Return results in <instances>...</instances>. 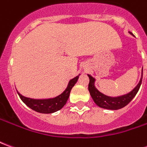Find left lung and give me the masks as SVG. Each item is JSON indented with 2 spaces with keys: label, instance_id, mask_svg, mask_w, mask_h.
Listing matches in <instances>:
<instances>
[{
  "label": "left lung",
  "instance_id": "8db88e82",
  "mask_svg": "<svg viewBox=\"0 0 147 147\" xmlns=\"http://www.w3.org/2000/svg\"><path fill=\"white\" fill-rule=\"evenodd\" d=\"M88 76L90 78L88 90H89L90 96L92 97L94 102H95L96 105H98L101 108L112 109V110L120 109L126 106L132 100L133 98L136 95V94L138 93L139 88H140V86H141L142 80V76L139 84L129 94H125L123 96H120V97H117V98H111V97L104 95L103 94L99 92L98 90L94 87V79L92 76H90V75H88Z\"/></svg>",
  "mask_w": 147,
  "mask_h": 147
}]
</instances>
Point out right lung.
I'll list each match as a JSON object with an SVG mask.
<instances>
[{"mask_svg": "<svg viewBox=\"0 0 147 147\" xmlns=\"http://www.w3.org/2000/svg\"><path fill=\"white\" fill-rule=\"evenodd\" d=\"M78 79H79V76H76V78L70 80L67 89L65 90L61 95L57 96L54 98L36 100V99H31L24 97L21 95L20 93H17L21 100L31 109L36 111L38 113H52L56 111L60 110L66 104L67 99L69 98L71 90L76 83Z\"/></svg>", "mask_w": 147, "mask_h": 147, "instance_id": "add662e5", "label": "right lung"}]
</instances>
